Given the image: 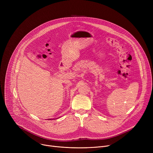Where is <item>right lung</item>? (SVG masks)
I'll use <instances>...</instances> for the list:
<instances>
[{
  "label": "right lung",
  "mask_w": 153,
  "mask_h": 153,
  "mask_svg": "<svg viewBox=\"0 0 153 153\" xmlns=\"http://www.w3.org/2000/svg\"><path fill=\"white\" fill-rule=\"evenodd\" d=\"M50 120H51V119H50Z\"/></svg>",
  "instance_id": "1"
}]
</instances>
